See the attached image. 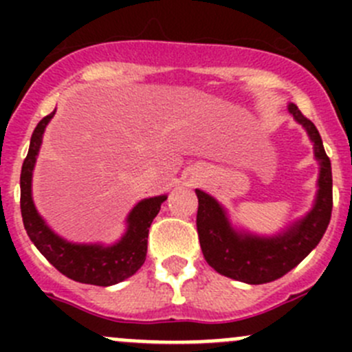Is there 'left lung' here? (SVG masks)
<instances>
[{
    "label": "left lung",
    "mask_w": 352,
    "mask_h": 352,
    "mask_svg": "<svg viewBox=\"0 0 352 352\" xmlns=\"http://www.w3.org/2000/svg\"><path fill=\"white\" fill-rule=\"evenodd\" d=\"M289 112L303 124L314 141L315 158L320 162L317 202L300 223L276 239L239 235L230 226L221 206L202 190H196L197 235L206 262L219 274L248 285L271 283L296 267L320 242L332 214V168L320 134L296 105L291 104Z\"/></svg>",
    "instance_id": "1"
}]
</instances>
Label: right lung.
I'll list each match as a JSON object with an SVG mask.
<instances>
[{
    "mask_svg": "<svg viewBox=\"0 0 352 352\" xmlns=\"http://www.w3.org/2000/svg\"><path fill=\"white\" fill-rule=\"evenodd\" d=\"M54 112L45 116L37 124L32 133L27 158L23 160L22 173H20V209H22L23 226L38 252L66 278L94 286L117 285L131 278L146 261L150 226L166 196L150 197L138 202L127 218L129 221L127 233L119 243L112 247L74 245L54 235L47 228L44 219L38 216L32 201V170L41 148L42 134Z\"/></svg>",
    "mask_w": 352,
    "mask_h": 352,
    "instance_id": "add662e5",
    "label": "right lung"
}]
</instances>
